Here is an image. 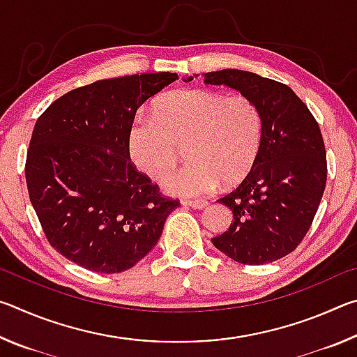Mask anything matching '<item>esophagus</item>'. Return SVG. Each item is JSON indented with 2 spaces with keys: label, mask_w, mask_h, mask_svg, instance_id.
I'll use <instances>...</instances> for the list:
<instances>
[{
  "label": "esophagus",
  "mask_w": 357,
  "mask_h": 357,
  "mask_svg": "<svg viewBox=\"0 0 357 357\" xmlns=\"http://www.w3.org/2000/svg\"><path fill=\"white\" fill-rule=\"evenodd\" d=\"M184 206H189L192 209H203L208 206V202L206 200H185L183 202Z\"/></svg>",
  "instance_id": "esophagus-1"
}]
</instances>
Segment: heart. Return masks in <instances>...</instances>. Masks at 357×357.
<instances>
[{
    "label": "heart",
    "mask_w": 357,
    "mask_h": 357,
    "mask_svg": "<svg viewBox=\"0 0 357 357\" xmlns=\"http://www.w3.org/2000/svg\"><path fill=\"white\" fill-rule=\"evenodd\" d=\"M263 144V116L243 94L214 89H178L155 102L153 116L138 114L128 137L130 159L149 179L164 183L179 164H187L168 181L181 197L213 192L220 181L234 185L255 167Z\"/></svg>",
    "instance_id": "obj_1"
}]
</instances>
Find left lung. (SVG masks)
Returning a JSON list of instances; mask_svg holds the SVG:
<instances>
[{"label": "left lung", "instance_id": "obj_1", "mask_svg": "<svg viewBox=\"0 0 357 357\" xmlns=\"http://www.w3.org/2000/svg\"><path fill=\"white\" fill-rule=\"evenodd\" d=\"M204 82L238 89L263 116L261 153L243 183L219 198L231 209L233 223L213 244L238 263H273L301 244L315 219L328 179L321 130L280 82L238 69L208 72Z\"/></svg>", "mask_w": 357, "mask_h": 357}]
</instances>
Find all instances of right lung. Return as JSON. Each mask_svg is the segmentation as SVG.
I'll return each mask as SVG.
<instances>
[{"label":"right lung","instance_id":"obj_1","mask_svg":"<svg viewBox=\"0 0 357 357\" xmlns=\"http://www.w3.org/2000/svg\"><path fill=\"white\" fill-rule=\"evenodd\" d=\"M176 80L172 72L98 80L36 121L25 164L29 202L48 244L72 263L100 274L130 269L179 206L137 170L128 146L138 108Z\"/></svg>","mask_w":357,"mask_h":357}]
</instances>
